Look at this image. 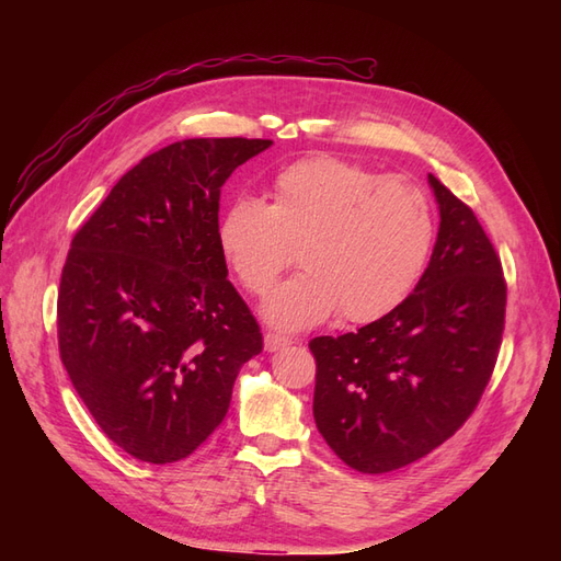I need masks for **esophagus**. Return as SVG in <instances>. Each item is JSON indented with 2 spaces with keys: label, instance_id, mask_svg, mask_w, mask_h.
Wrapping results in <instances>:
<instances>
[{
  "label": "esophagus",
  "instance_id": "obj_1",
  "mask_svg": "<svg viewBox=\"0 0 561 561\" xmlns=\"http://www.w3.org/2000/svg\"><path fill=\"white\" fill-rule=\"evenodd\" d=\"M290 344H293L290 339H285V336H280V334H271V332L264 334V348H266L268 353H276V351H280V348H285V346H290Z\"/></svg>",
  "mask_w": 561,
  "mask_h": 561
}]
</instances>
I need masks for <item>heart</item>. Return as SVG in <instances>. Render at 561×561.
I'll return each mask as SVG.
<instances>
[{"mask_svg": "<svg viewBox=\"0 0 561 561\" xmlns=\"http://www.w3.org/2000/svg\"><path fill=\"white\" fill-rule=\"evenodd\" d=\"M217 241L252 295L271 290L297 248L304 271L266 297L262 316L280 332H304L336 311L369 322L402 304L428 264L435 215L414 182L316 157L278 173L271 206L231 201Z\"/></svg>", "mask_w": 561, "mask_h": 561, "instance_id": "heart-1", "label": "heart"}]
</instances>
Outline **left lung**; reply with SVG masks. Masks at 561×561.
I'll return each mask as SVG.
<instances>
[{"label": "left lung", "instance_id": "1", "mask_svg": "<svg viewBox=\"0 0 561 561\" xmlns=\"http://www.w3.org/2000/svg\"><path fill=\"white\" fill-rule=\"evenodd\" d=\"M439 229L412 295L358 332L316 336L313 419L346 466L419 461L472 414L496 365L505 280L478 217L435 175Z\"/></svg>", "mask_w": 561, "mask_h": 561}]
</instances>
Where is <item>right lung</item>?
<instances>
[{"label":"right lung","mask_w":561,"mask_h":561,"mask_svg":"<svg viewBox=\"0 0 561 561\" xmlns=\"http://www.w3.org/2000/svg\"><path fill=\"white\" fill-rule=\"evenodd\" d=\"M271 140L198 138L145 157L72 239L60 358L114 445L173 463L222 423L262 332L227 278L219 190Z\"/></svg>","instance_id":"obj_1"}]
</instances>
